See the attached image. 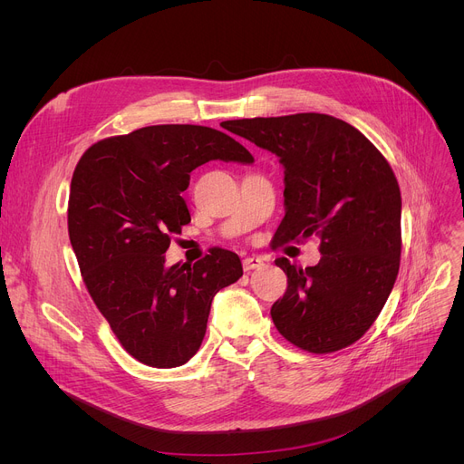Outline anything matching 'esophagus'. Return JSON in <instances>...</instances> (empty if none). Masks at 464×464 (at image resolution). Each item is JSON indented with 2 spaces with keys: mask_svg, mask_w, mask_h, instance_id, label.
<instances>
[{
  "mask_svg": "<svg viewBox=\"0 0 464 464\" xmlns=\"http://www.w3.org/2000/svg\"><path fill=\"white\" fill-rule=\"evenodd\" d=\"M259 266H263V259L261 257H256V256H248L242 259V269H245L246 273L254 271V269H259Z\"/></svg>",
  "mask_w": 464,
  "mask_h": 464,
  "instance_id": "34e87169",
  "label": "esophagus"
}]
</instances>
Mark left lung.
Segmentation results:
<instances>
[{"instance_id":"1","label":"left lung","mask_w":464,"mask_h":464,"mask_svg":"<svg viewBox=\"0 0 464 464\" xmlns=\"http://www.w3.org/2000/svg\"><path fill=\"white\" fill-rule=\"evenodd\" d=\"M233 133L280 158L284 205L275 242L320 237L318 265L275 263L287 289L271 315L310 353L338 352L371 329L401 265V189L392 165L348 121L320 112L233 120Z\"/></svg>"}]
</instances>
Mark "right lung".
<instances>
[{
    "label": "right lung",
    "mask_w": 464,
    "mask_h": 464,
    "mask_svg": "<svg viewBox=\"0 0 464 464\" xmlns=\"http://www.w3.org/2000/svg\"><path fill=\"white\" fill-rule=\"evenodd\" d=\"M210 160L254 156L212 128L149 126L92 144L71 179L69 240L88 294L121 348L149 367H180L198 353L214 295L242 276L224 248L165 265L170 235L191 219L180 193Z\"/></svg>",
    "instance_id": "right-lung-1"
}]
</instances>
